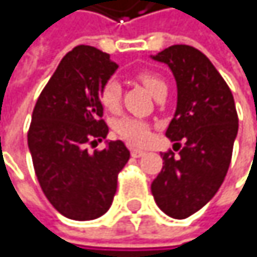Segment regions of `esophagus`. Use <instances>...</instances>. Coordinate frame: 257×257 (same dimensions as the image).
<instances>
[{
    "mask_svg": "<svg viewBox=\"0 0 257 257\" xmlns=\"http://www.w3.org/2000/svg\"><path fill=\"white\" fill-rule=\"evenodd\" d=\"M131 156L136 157V159H139V157H143L145 156V151H142V150H131Z\"/></svg>",
    "mask_w": 257,
    "mask_h": 257,
    "instance_id": "34e87169",
    "label": "esophagus"
}]
</instances>
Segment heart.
Segmentation results:
<instances>
[{"instance_id":"obj_1","label":"heart","mask_w":257,"mask_h":257,"mask_svg":"<svg viewBox=\"0 0 257 257\" xmlns=\"http://www.w3.org/2000/svg\"><path fill=\"white\" fill-rule=\"evenodd\" d=\"M139 80L143 83V86L150 91L154 97L166 89V83L163 81V78H160L156 72L151 71H142L139 75ZM100 103L104 107L106 111H117L120 106V100H121V84L117 78H109L100 89ZM115 131L120 137H123L124 140H127L133 145H143L148 142L151 136V130L150 124L134 118V117H123L115 123Z\"/></svg>"}]
</instances>
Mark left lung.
<instances>
[{
	"label": "left lung",
	"instance_id": "1",
	"mask_svg": "<svg viewBox=\"0 0 257 257\" xmlns=\"http://www.w3.org/2000/svg\"><path fill=\"white\" fill-rule=\"evenodd\" d=\"M151 58L170 67L177 84L166 137L179 148L185 140L179 157L163 154L151 191L165 214L186 219L214 197L228 171L239 127L236 104L228 84L196 47L176 44Z\"/></svg>",
	"mask_w": 257,
	"mask_h": 257
}]
</instances>
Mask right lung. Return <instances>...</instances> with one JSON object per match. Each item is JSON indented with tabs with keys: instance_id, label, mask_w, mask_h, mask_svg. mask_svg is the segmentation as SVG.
<instances>
[{
	"instance_id": "add662e5",
	"label": "right lung",
	"mask_w": 257,
	"mask_h": 257,
	"mask_svg": "<svg viewBox=\"0 0 257 257\" xmlns=\"http://www.w3.org/2000/svg\"><path fill=\"white\" fill-rule=\"evenodd\" d=\"M109 55L92 46H77L60 61L32 112L27 145L40 186L63 216L92 220L111 208L117 176L130 160L121 140H106L101 151L87 143L106 139L100 120L101 86L117 71Z\"/></svg>"
}]
</instances>
